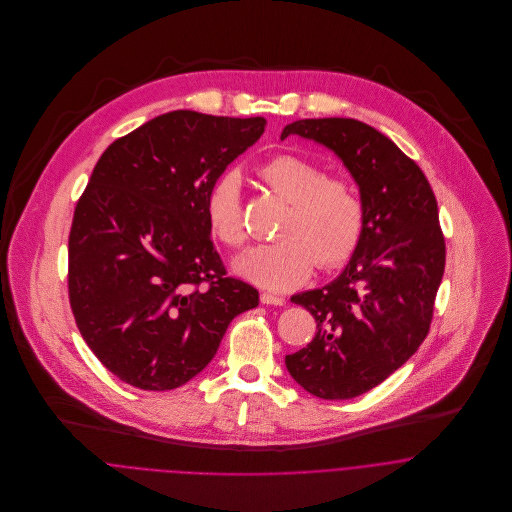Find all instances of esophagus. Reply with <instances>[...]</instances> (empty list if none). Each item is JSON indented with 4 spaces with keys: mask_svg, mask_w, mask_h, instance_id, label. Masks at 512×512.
I'll use <instances>...</instances> for the list:
<instances>
[{
    "mask_svg": "<svg viewBox=\"0 0 512 512\" xmlns=\"http://www.w3.org/2000/svg\"><path fill=\"white\" fill-rule=\"evenodd\" d=\"M260 301H262L264 305H284V303H286V299H284V297L268 292H264L260 295Z\"/></svg>",
    "mask_w": 512,
    "mask_h": 512,
    "instance_id": "34e87169",
    "label": "esophagus"
}]
</instances>
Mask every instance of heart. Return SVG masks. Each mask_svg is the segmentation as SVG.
<instances>
[{"label":"heart","instance_id":"1","mask_svg":"<svg viewBox=\"0 0 512 512\" xmlns=\"http://www.w3.org/2000/svg\"><path fill=\"white\" fill-rule=\"evenodd\" d=\"M258 175L290 211L280 226V242L250 248L234 260V272L266 290H292L315 270L341 266L357 250L365 228V203L357 187L329 177L327 169L295 157L278 155ZM205 215L215 238L238 248L248 238L242 181L236 171L220 175L205 197Z\"/></svg>","mask_w":512,"mask_h":512}]
</instances>
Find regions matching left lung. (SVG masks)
Returning <instances> with one entry per match:
<instances>
[{
    "label": "left lung",
    "instance_id": "8db88e82",
    "mask_svg": "<svg viewBox=\"0 0 512 512\" xmlns=\"http://www.w3.org/2000/svg\"><path fill=\"white\" fill-rule=\"evenodd\" d=\"M331 149L355 179L365 228L345 270L292 295L317 323L313 341L286 357L293 380L323 400L368 392L404 365L430 331L445 268L438 201L422 169L382 132L353 118L288 124Z\"/></svg>",
    "mask_w": 512,
    "mask_h": 512
}]
</instances>
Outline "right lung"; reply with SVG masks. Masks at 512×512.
Here are the masks:
<instances>
[{"label": "right lung", "mask_w": 512, "mask_h": 512, "mask_svg": "<svg viewBox=\"0 0 512 512\" xmlns=\"http://www.w3.org/2000/svg\"><path fill=\"white\" fill-rule=\"evenodd\" d=\"M266 120L173 110L106 147L74 209L69 297L98 361L142 390H173L213 361L258 292L226 276L205 197Z\"/></svg>", "instance_id": "right-lung-1"}]
</instances>
